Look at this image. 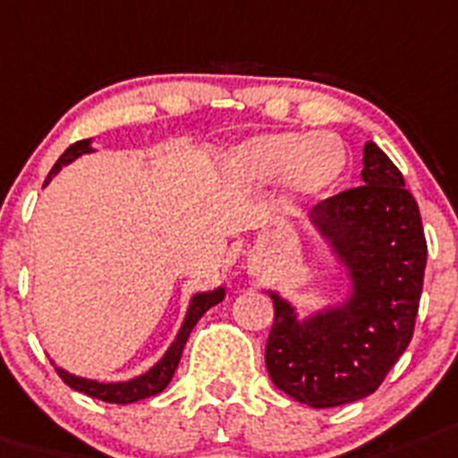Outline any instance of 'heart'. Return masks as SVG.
Returning a JSON list of instances; mask_svg holds the SVG:
<instances>
[{"instance_id": "obj_1", "label": "heart", "mask_w": 458, "mask_h": 458, "mask_svg": "<svg viewBox=\"0 0 458 458\" xmlns=\"http://www.w3.org/2000/svg\"><path fill=\"white\" fill-rule=\"evenodd\" d=\"M237 170L253 183L282 179L288 198L307 202L340 182L347 170V153L328 134L267 132L242 146Z\"/></svg>"}]
</instances>
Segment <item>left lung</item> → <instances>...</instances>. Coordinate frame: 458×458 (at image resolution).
Returning a JSON list of instances; mask_svg holds the SVG:
<instances>
[{
  "mask_svg": "<svg viewBox=\"0 0 458 458\" xmlns=\"http://www.w3.org/2000/svg\"><path fill=\"white\" fill-rule=\"evenodd\" d=\"M363 186L318 202L310 221L347 267V301L298 318L275 302L265 366L276 389L310 407L360 401L379 389L414 333L426 237L401 170L377 144L363 148Z\"/></svg>",
  "mask_w": 458,
  "mask_h": 458,
  "instance_id": "1",
  "label": "left lung"
}]
</instances>
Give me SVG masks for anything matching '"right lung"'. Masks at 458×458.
I'll use <instances>...</instances> for the list:
<instances>
[{"label":"right lung","instance_id":"obj_1","mask_svg":"<svg viewBox=\"0 0 458 458\" xmlns=\"http://www.w3.org/2000/svg\"><path fill=\"white\" fill-rule=\"evenodd\" d=\"M90 140H81L76 144H72L63 156L57 157V163L53 165L51 174L46 179V183L51 182L57 172L63 170L64 165H69L72 160H76L83 153H90ZM225 298V288L218 286L214 291H207V293H195L191 305H188L186 318H183L182 328L176 333L174 342L170 344V349L165 352V356L157 360L156 366L148 372L140 375V377L128 379V382H98V379H86V377H76L72 372L63 370V368H55L57 375L63 377V382L67 386H72L74 391H81V394L90 395V398H98V401L105 403H116V405H128V403L144 401V398H151V395L160 394V391L170 384V379L174 377V370L182 360V352L186 347V340L191 335V330L195 328L202 314L209 310V307L218 305V302Z\"/></svg>","mask_w":458,"mask_h":458}]
</instances>
